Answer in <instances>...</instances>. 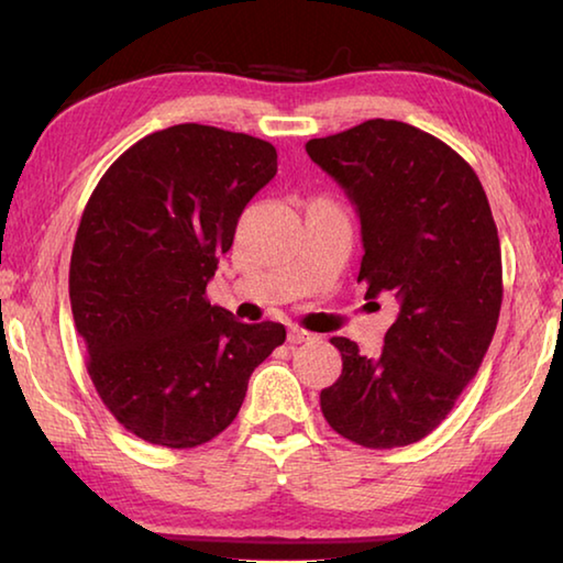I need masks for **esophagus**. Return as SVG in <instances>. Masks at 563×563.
I'll list each match as a JSON object with an SVG mask.
<instances>
[{
    "label": "esophagus",
    "instance_id": "1",
    "mask_svg": "<svg viewBox=\"0 0 563 563\" xmlns=\"http://www.w3.org/2000/svg\"><path fill=\"white\" fill-rule=\"evenodd\" d=\"M310 340H316V335H312V332H308V330H302V328H290L288 330L290 345H300V342H310Z\"/></svg>",
    "mask_w": 563,
    "mask_h": 563
}]
</instances>
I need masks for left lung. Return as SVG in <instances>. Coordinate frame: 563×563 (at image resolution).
Returning <instances> with one entry per match:
<instances>
[{"mask_svg":"<svg viewBox=\"0 0 563 563\" xmlns=\"http://www.w3.org/2000/svg\"><path fill=\"white\" fill-rule=\"evenodd\" d=\"M305 151L357 208L365 298L399 302L377 357L330 340L342 373L320 409L367 450L415 444L452 412L497 330L501 247L487 194L454 148L402 121L369 119Z\"/></svg>","mask_w":563,"mask_h":563,"instance_id":"8db88e82","label":"left lung"}]
</instances>
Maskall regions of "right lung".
Instances as JSON below:
<instances>
[{
    "instance_id": "1",
    "label": "right lung",
    "mask_w": 563,
    "mask_h": 563,
    "mask_svg": "<svg viewBox=\"0 0 563 563\" xmlns=\"http://www.w3.org/2000/svg\"><path fill=\"white\" fill-rule=\"evenodd\" d=\"M278 170L263 139L203 123L148 133L113 161L76 231L69 298L93 387L144 442L190 450L233 422L280 322H238L206 285L238 218Z\"/></svg>"
}]
</instances>
